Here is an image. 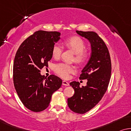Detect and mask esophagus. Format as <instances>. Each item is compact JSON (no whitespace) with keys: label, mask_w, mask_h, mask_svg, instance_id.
Here are the masks:
<instances>
[{"label":"esophagus","mask_w":131,"mask_h":131,"mask_svg":"<svg viewBox=\"0 0 131 131\" xmlns=\"http://www.w3.org/2000/svg\"><path fill=\"white\" fill-rule=\"evenodd\" d=\"M62 85H66V86H68L69 84L68 83V82L66 81H62Z\"/></svg>","instance_id":"34e87169"}]
</instances>
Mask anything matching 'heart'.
Wrapping results in <instances>:
<instances>
[{
	"instance_id": "heart-1",
	"label": "heart",
	"mask_w": 131,
	"mask_h": 131,
	"mask_svg": "<svg viewBox=\"0 0 131 131\" xmlns=\"http://www.w3.org/2000/svg\"><path fill=\"white\" fill-rule=\"evenodd\" d=\"M66 47L71 49L75 53V60L77 63H84L88 59V53L84 50L85 44L84 40L79 37H72L65 41ZM63 48L59 44L57 43L53 46L52 49V56L56 59H58L61 56ZM54 71L62 78H67L70 73L75 72V69L73 66L66 63H59L54 66Z\"/></svg>"
}]
</instances>
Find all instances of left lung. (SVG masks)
Here are the masks:
<instances>
[{"instance_id":"8db88e82","label":"left lung","mask_w":131,"mask_h":131,"mask_svg":"<svg viewBox=\"0 0 131 131\" xmlns=\"http://www.w3.org/2000/svg\"><path fill=\"white\" fill-rule=\"evenodd\" d=\"M76 32L89 41L91 53L80 77L81 80H87L86 85L81 88L79 82L76 81L69 84L75 93L68 99V105L75 113L84 114L98 104L106 92L111 77L112 64L107 47L96 32Z\"/></svg>"}]
</instances>
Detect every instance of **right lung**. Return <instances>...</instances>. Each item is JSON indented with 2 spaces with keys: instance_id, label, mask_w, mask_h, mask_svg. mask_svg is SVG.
<instances>
[{
  "instance_id": "add662e5",
  "label": "right lung",
  "mask_w": 131,
  "mask_h": 131,
  "mask_svg": "<svg viewBox=\"0 0 131 131\" xmlns=\"http://www.w3.org/2000/svg\"><path fill=\"white\" fill-rule=\"evenodd\" d=\"M60 36L57 31H36L16 51L13 66L15 88L23 104L32 112L45 110L53 93L62 85V80L58 77L51 75L46 78L40 73V69L48 67L53 47Z\"/></svg>"
}]
</instances>
